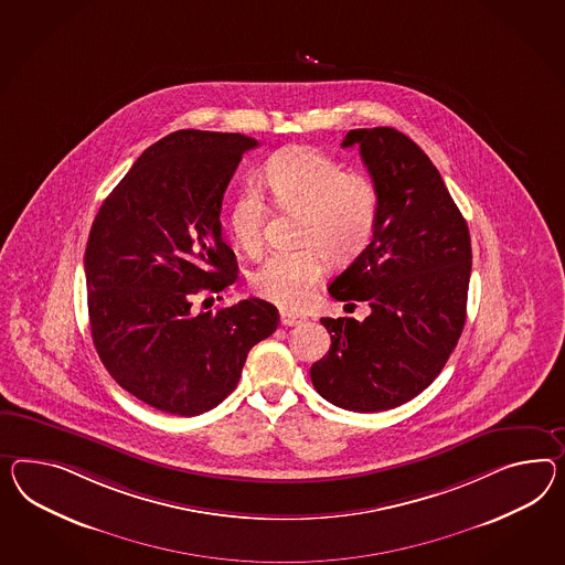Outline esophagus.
<instances>
[{
    "label": "esophagus",
    "mask_w": 565,
    "mask_h": 565,
    "mask_svg": "<svg viewBox=\"0 0 565 565\" xmlns=\"http://www.w3.org/2000/svg\"><path fill=\"white\" fill-rule=\"evenodd\" d=\"M303 316H297V313H292V311H280V323L282 326H299V323H303Z\"/></svg>",
    "instance_id": "esophagus-1"
}]
</instances>
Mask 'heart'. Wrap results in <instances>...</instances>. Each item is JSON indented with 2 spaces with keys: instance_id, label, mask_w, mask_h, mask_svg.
Wrapping results in <instances>:
<instances>
[{
  "instance_id": "obj_1",
  "label": "heart",
  "mask_w": 565,
  "mask_h": 565,
  "mask_svg": "<svg viewBox=\"0 0 565 565\" xmlns=\"http://www.w3.org/2000/svg\"><path fill=\"white\" fill-rule=\"evenodd\" d=\"M280 209L301 213L299 244L273 252L252 275L262 299L295 309L309 301L328 262L354 260L369 246L379 218V190L366 175L347 172L340 161L309 147H289L266 161L262 172ZM266 206L260 194L237 196L230 215L235 244L254 256L264 244Z\"/></svg>"
}]
</instances>
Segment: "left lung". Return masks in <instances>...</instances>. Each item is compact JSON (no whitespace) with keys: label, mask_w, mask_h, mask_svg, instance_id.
I'll return each mask as SVG.
<instances>
[{"label":"left lung","mask_w":565,"mask_h":565,"mask_svg":"<svg viewBox=\"0 0 565 565\" xmlns=\"http://www.w3.org/2000/svg\"><path fill=\"white\" fill-rule=\"evenodd\" d=\"M379 190L373 242L328 287L335 301H366L371 313L321 318L332 335L311 366L323 399L350 412H383L426 390L465 326L471 239L435 163L404 132L354 129Z\"/></svg>","instance_id":"8db88e82"}]
</instances>
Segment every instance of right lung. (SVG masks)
<instances>
[{"label":"right lung","mask_w":565,"mask_h":565,"mask_svg":"<svg viewBox=\"0 0 565 565\" xmlns=\"http://www.w3.org/2000/svg\"><path fill=\"white\" fill-rule=\"evenodd\" d=\"M239 132L184 129L147 147L102 203L87 237L89 330L102 364L143 404L199 416L235 387L249 348L278 326L262 299L192 313L237 278L221 204L247 149Z\"/></svg>","instance_id":"obj_1"}]
</instances>
